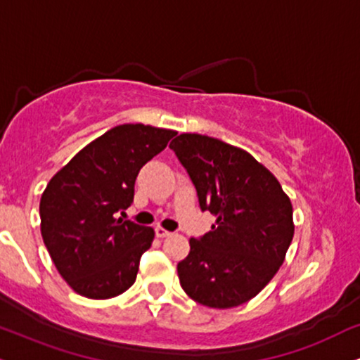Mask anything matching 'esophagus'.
<instances>
[{
	"instance_id": "obj_1",
	"label": "esophagus",
	"mask_w": 360,
	"mask_h": 360,
	"mask_svg": "<svg viewBox=\"0 0 360 360\" xmlns=\"http://www.w3.org/2000/svg\"><path fill=\"white\" fill-rule=\"evenodd\" d=\"M155 233H157L158 238H165V237H170L172 232H168L163 227H155Z\"/></svg>"
}]
</instances>
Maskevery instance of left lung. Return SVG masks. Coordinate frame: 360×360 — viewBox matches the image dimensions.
I'll return each mask as SVG.
<instances>
[{"label":"left lung","mask_w":360,"mask_h":360,"mask_svg":"<svg viewBox=\"0 0 360 360\" xmlns=\"http://www.w3.org/2000/svg\"><path fill=\"white\" fill-rule=\"evenodd\" d=\"M197 188L212 230L190 238L179 262L180 285L212 309H232L259 294L281 269L294 237L292 203L281 184L245 150L198 133L170 143Z\"/></svg>","instance_id":"obj_1"}]
</instances>
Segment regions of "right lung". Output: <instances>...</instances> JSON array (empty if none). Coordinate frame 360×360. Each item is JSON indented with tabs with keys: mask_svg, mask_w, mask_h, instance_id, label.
Segmentation results:
<instances>
[{
	"mask_svg": "<svg viewBox=\"0 0 360 360\" xmlns=\"http://www.w3.org/2000/svg\"><path fill=\"white\" fill-rule=\"evenodd\" d=\"M175 135L141 123L118 125L79 150L46 185L41 237L77 294L112 299L133 285L155 232L117 215L131 205L140 168Z\"/></svg>",
	"mask_w": 360,
	"mask_h": 360,
	"instance_id": "1",
	"label": "right lung"
}]
</instances>
